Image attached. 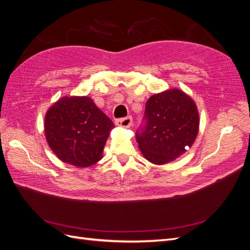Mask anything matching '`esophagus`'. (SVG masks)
Here are the masks:
<instances>
[{"instance_id": "1", "label": "esophagus", "mask_w": 250, "mask_h": 250, "mask_svg": "<svg viewBox=\"0 0 250 250\" xmlns=\"http://www.w3.org/2000/svg\"><path fill=\"white\" fill-rule=\"evenodd\" d=\"M116 125L124 127V128H129L132 125V118L131 117H126V118L119 119V120L116 121Z\"/></svg>"}]
</instances>
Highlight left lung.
I'll use <instances>...</instances> for the list:
<instances>
[{
  "mask_svg": "<svg viewBox=\"0 0 250 250\" xmlns=\"http://www.w3.org/2000/svg\"><path fill=\"white\" fill-rule=\"evenodd\" d=\"M144 119L146 125L135 138L144 157L154 165L170 163L184 154L199 130L197 106L178 88L151 96Z\"/></svg>",
  "mask_w": 250,
  "mask_h": 250,
  "instance_id": "1",
  "label": "left lung"
}]
</instances>
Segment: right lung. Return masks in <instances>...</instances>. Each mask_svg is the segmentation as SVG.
I'll return each mask as SVG.
<instances>
[{
  "label": "right lung",
  "instance_id": "1",
  "mask_svg": "<svg viewBox=\"0 0 250 250\" xmlns=\"http://www.w3.org/2000/svg\"><path fill=\"white\" fill-rule=\"evenodd\" d=\"M48 145L60 161L86 168L102 158L105 143L115 125L86 96L62 97L44 117Z\"/></svg>",
  "mask_w": 250,
  "mask_h": 250
}]
</instances>
